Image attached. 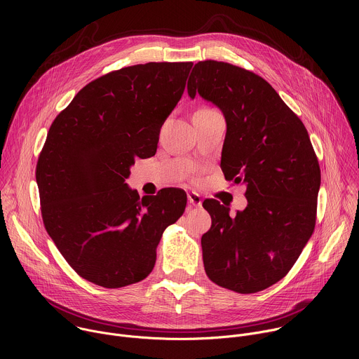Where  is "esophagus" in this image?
I'll use <instances>...</instances> for the list:
<instances>
[{"label": "esophagus", "mask_w": 359, "mask_h": 359, "mask_svg": "<svg viewBox=\"0 0 359 359\" xmlns=\"http://www.w3.org/2000/svg\"><path fill=\"white\" fill-rule=\"evenodd\" d=\"M187 200L190 203V208H201V196L196 191L187 193Z\"/></svg>", "instance_id": "obj_1"}]
</instances>
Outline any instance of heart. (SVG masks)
<instances>
[{
	"instance_id": "heart-1",
	"label": "heart",
	"mask_w": 359,
	"mask_h": 359,
	"mask_svg": "<svg viewBox=\"0 0 359 359\" xmlns=\"http://www.w3.org/2000/svg\"><path fill=\"white\" fill-rule=\"evenodd\" d=\"M201 109H208V108H201Z\"/></svg>"
}]
</instances>
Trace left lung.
Returning <instances> with one entry per match:
<instances>
[{
  "label": "left lung",
  "instance_id": "1",
  "mask_svg": "<svg viewBox=\"0 0 359 359\" xmlns=\"http://www.w3.org/2000/svg\"><path fill=\"white\" fill-rule=\"evenodd\" d=\"M187 92L223 112L220 166L247 197L234 217L217 200L203 201L212 216L201 236L204 270L223 288L262 291L291 270L316 227L321 172L309 132L267 81L227 62H197Z\"/></svg>",
  "mask_w": 359,
  "mask_h": 359
}]
</instances>
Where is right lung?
<instances>
[{"instance_id": "obj_1", "label": "right lung", "mask_w": 359, "mask_h": 359, "mask_svg": "<svg viewBox=\"0 0 359 359\" xmlns=\"http://www.w3.org/2000/svg\"><path fill=\"white\" fill-rule=\"evenodd\" d=\"M193 62H149L83 86L49 128L36 165L45 229L85 280L119 288L155 267L165 229L187 196L139 197L125 180L135 159L156 153L161 128L180 100Z\"/></svg>"}]
</instances>
